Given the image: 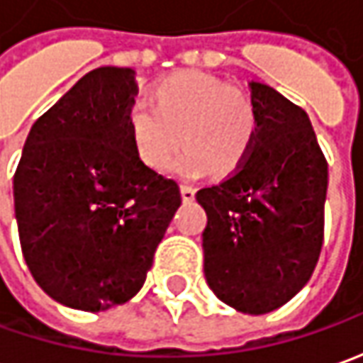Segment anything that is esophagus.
Listing matches in <instances>:
<instances>
[{"instance_id": "34e87169", "label": "esophagus", "mask_w": 363, "mask_h": 363, "mask_svg": "<svg viewBox=\"0 0 363 363\" xmlns=\"http://www.w3.org/2000/svg\"><path fill=\"white\" fill-rule=\"evenodd\" d=\"M194 193H196V191H194L191 184H181V194L184 203H191V201L194 199Z\"/></svg>"}]
</instances>
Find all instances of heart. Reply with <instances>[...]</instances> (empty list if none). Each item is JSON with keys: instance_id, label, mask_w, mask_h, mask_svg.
<instances>
[{"instance_id": "obj_1", "label": "heart", "mask_w": 363, "mask_h": 363, "mask_svg": "<svg viewBox=\"0 0 363 363\" xmlns=\"http://www.w3.org/2000/svg\"><path fill=\"white\" fill-rule=\"evenodd\" d=\"M126 130L136 157L148 169L164 170L186 144L174 167L182 177L208 170L227 174L243 162L255 140L257 116L251 102L227 80L184 69L162 80L152 108L132 102Z\"/></svg>"}]
</instances>
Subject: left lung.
Here are the masks:
<instances>
[{
	"label": "left lung",
	"mask_w": 363,
	"mask_h": 363,
	"mask_svg": "<svg viewBox=\"0 0 363 363\" xmlns=\"http://www.w3.org/2000/svg\"><path fill=\"white\" fill-rule=\"evenodd\" d=\"M255 140L243 162L196 193L206 211L205 277L237 311L261 315L309 281L323 245L328 160L306 110L251 82Z\"/></svg>",
	"instance_id": "1"
}]
</instances>
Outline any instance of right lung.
Wrapping results in <instances>:
<instances>
[{
  "instance_id": "add662e5",
  "label": "right lung",
  "mask_w": 363,
  "mask_h": 363,
  "mask_svg": "<svg viewBox=\"0 0 363 363\" xmlns=\"http://www.w3.org/2000/svg\"><path fill=\"white\" fill-rule=\"evenodd\" d=\"M134 69L88 72L33 122L13 174L21 253L60 303L100 311L143 287L181 206L179 184L132 148Z\"/></svg>"
}]
</instances>
